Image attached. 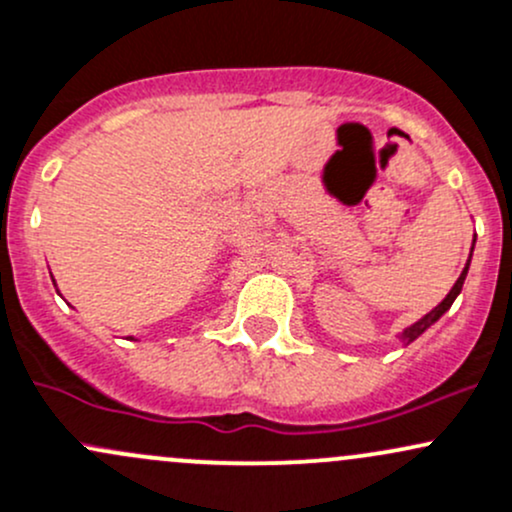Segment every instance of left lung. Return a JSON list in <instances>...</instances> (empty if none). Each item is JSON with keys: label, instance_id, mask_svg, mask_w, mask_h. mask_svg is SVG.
Returning a JSON list of instances; mask_svg holds the SVG:
<instances>
[{"label": "left lung", "instance_id": "1", "mask_svg": "<svg viewBox=\"0 0 512 512\" xmlns=\"http://www.w3.org/2000/svg\"><path fill=\"white\" fill-rule=\"evenodd\" d=\"M473 245H476V240H473ZM471 252H473V247H471ZM469 265H471V255H469V260H466V267H464V270H461L459 279H456V282H454V287H451V292L446 294L444 299H441V304L434 306V309L429 311V314H424L422 319H419V321H414L412 326H407L405 331H402L400 336H397V338H400L402 343H405V346H410L412 341H417V338L422 336V333L427 331L429 326H434V324H437V321L441 319V316H444L446 311L451 309V304H454V299L459 297V294H461V287H464V279H466V274H469Z\"/></svg>", "mask_w": 512, "mask_h": 512}]
</instances>
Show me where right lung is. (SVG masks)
<instances>
[{"label": "right lung", "mask_w": 512, "mask_h": 512, "mask_svg": "<svg viewBox=\"0 0 512 512\" xmlns=\"http://www.w3.org/2000/svg\"><path fill=\"white\" fill-rule=\"evenodd\" d=\"M53 284H56V279H53Z\"/></svg>", "instance_id": "obj_1"}]
</instances>
